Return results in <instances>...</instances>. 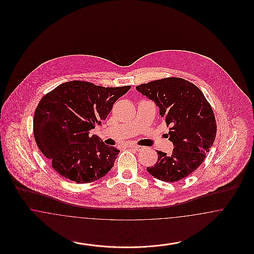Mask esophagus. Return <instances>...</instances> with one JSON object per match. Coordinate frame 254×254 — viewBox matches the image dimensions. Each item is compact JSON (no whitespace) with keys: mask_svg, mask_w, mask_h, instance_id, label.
I'll list each match as a JSON object with an SVG mask.
<instances>
[{"mask_svg":"<svg viewBox=\"0 0 254 254\" xmlns=\"http://www.w3.org/2000/svg\"><path fill=\"white\" fill-rule=\"evenodd\" d=\"M128 147H130V148H134V149H135V150H137V151H141V150H143V146H142V145H128Z\"/></svg>","mask_w":254,"mask_h":254,"instance_id":"obj_1","label":"esophagus"}]
</instances>
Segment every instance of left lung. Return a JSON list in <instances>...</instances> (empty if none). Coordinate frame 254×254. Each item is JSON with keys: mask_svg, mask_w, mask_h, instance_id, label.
Listing matches in <instances>:
<instances>
[{"mask_svg": "<svg viewBox=\"0 0 254 254\" xmlns=\"http://www.w3.org/2000/svg\"><path fill=\"white\" fill-rule=\"evenodd\" d=\"M136 89L160 109L174 146L169 156L157 151L156 164L146 170L161 181L184 179L201 166L214 143L217 127L211 106L196 85L182 78L155 80Z\"/></svg>", "mask_w": 254, "mask_h": 254, "instance_id": "8db88e82", "label": "left lung"}]
</instances>
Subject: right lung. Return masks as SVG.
<instances>
[{"label":"right lung","mask_w":254,"mask_h":254,"mask_svg":"<svg viewBox=\"0 0 254 254\" xmlns=\"http://www.w3.org/2000/svg\"><path fill=\"white\" fill-rule=\"evenodd\" d=\"M130 87L70 81L41 99L33 120L34 138L58 174L85 184L109 173L120 150L105 145L96 135L90 137L89 130L101 125Z\"/></svg>","instance_id":"1"}]
</instances>
